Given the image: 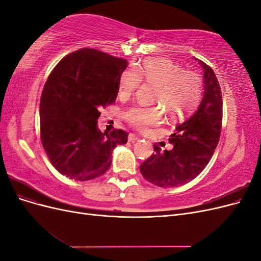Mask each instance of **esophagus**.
Segmentation results:
<instances>
[{"label": "esophagus", "instance_id": "obj_1", "mask_svg": "<svg viewBox=\"0 0 261 261\" xmlns=\"http://www.w3.org/2000/svg\"><path fill=\"white\" fill-rule=\"evenodd\" d=\"M137 140H139V137H138V136L134 135V134H129L128 141H130V143H135V141H137Z\"/></svg>", "mask_w": 261, "mask_h": 261}]
</instances>
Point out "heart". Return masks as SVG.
Masks as SVG:
<instances>
[{"instance_id":"heart-1","label":"heart","mask_w":261,"mask_h":261,"mask_svg":"<svg viewBox=\"0 0 261 261\" xmlns=\"http://www.w3.org/2000/svg\"><path fill=\"white\" fill-rule=\"evenodd\" d=\"M141 82L155 86L154 102L165 108L173 117H180L197 106L201 97V78L193 70H183L179 65L165 59L145 61L133 70H125L120 80V94L128 97L137 90ZM124 118L137 129L162 123L163 113L156 108L133 107Z\"/></svg>"}]
</instances>
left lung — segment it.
<instances>
[{
  "label": "left lung",
  "instance_id": "left-lung-1",
  "mask_svg": "<svg viewBox=\"0 0 261 261\" xmlns=\"http://www.w3.org/2000/svg\"><path fill=\"white\" fill-rule=\"evenodd\" d=\"M197 60V59H195ZM203 69V94L197 111L176 126L169 141L171 150L154 152L140 165L143 176L160 187H178L198 176L218 146L222 127V92L213 69L198 60Z\"/></svg>",
  "mask_w": 261,
  "mask_h": 261
}]
</instances>
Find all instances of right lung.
<instances>
[{"mask_svg":"<svg viewBox=\"0 0 261 261\" xmlns=\"http://www.w3.org/2000/svg\"><path fill=\"white\" fill-rule=\"evenodd\" d=\"M127 61L90 48L67 54L53 68L40 100V135L62 175L97 178L111 167L112 151L128 134L98 129L99 110L115 102Z\"/></svg>","mask_w":261,"mask_h":261,"instance_id":"obj_1","label":"right lung"}]
</instances>
